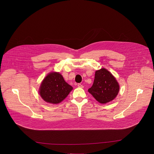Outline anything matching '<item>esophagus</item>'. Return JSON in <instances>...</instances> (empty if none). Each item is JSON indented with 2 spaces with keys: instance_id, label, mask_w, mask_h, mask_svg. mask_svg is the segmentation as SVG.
<instances>
[{
  "instance_id": "34e87169",
  "label": "esophagus",
  "mask_w": 154,
  "mask_h": 154,
  "mask_svg": "<svg viewBox=\"0 0 154 154\" xmlns=\"http://www.w3.org/2000/svg\"><path fill=\"white\" fill-rule=\"evenodd\" d=\"M77 86H78V87H79V88H83V86L82 84H80V83H79V84L77 85Z\"/></svg>"
}]
</instances>
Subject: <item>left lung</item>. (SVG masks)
Wrapping results in <instances>:
<instances>
[{
    "label": "left lung",
    "mask_w": 154,
    "mask_h": 154,
    "mask_svg": "<svg viewBox=\"0 0 154 154\" xmlns=\"http://www.w3.org/2000/svg\"><path fill=\"white\" fill-rule=\"evenodd\" d=\"M119 91V85L115 77L107 69L101 68L95 71L92 86L88 92L101 104L114 100Z\"/></svg>",
    "instance_id": "obj_1"
}]
</instances>
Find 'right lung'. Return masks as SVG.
Masks as SVG:
<instances>
[{
	"label": "right lung",
	"mask_w": 154,
	"mask_h": 154,
	"mask_svg": "<svg viewBox=\"0 0 154 154\" xmlns=\"http://www.w3.org/2000/svg\"><path fill=\"white\" fill-rule=\"evenodd\" d=\"M59 72L49 73L42 82L39 92L47 103L58 104L62 101L72 90Z\"/></svg>",
	"instance_id": "obj_1"
}]
</instances>
